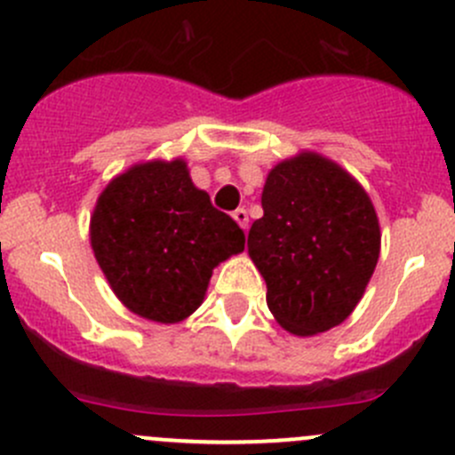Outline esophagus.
<instances>
[{
  "instance_id": "34e87169",
  "label": "esophagus",
  "mask_w": 455,
  "mask_h": 455,
  "mask_svg": "<svg viewBox=\"0 0 455 455\" xmlns=\"http://www.w3.org/2000/svg\"><path fill=\"white\" fill-rule=\"evenodd\" d=\"M233 220H235L237 224H240L242 228H249V213H246V209H237V211H233Z\"/></svg>"
}]
</instances>
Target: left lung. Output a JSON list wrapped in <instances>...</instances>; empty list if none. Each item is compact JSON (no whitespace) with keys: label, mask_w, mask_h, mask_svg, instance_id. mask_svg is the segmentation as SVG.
I'll use <instances>...</instances> for the list:
<instances>
[{"label":"left lung","mask_w":455,"mask_h":455,"mask_svg":"<svg viewBox=\"0 0 455 455\" xmlns=\"http://www.w3.org/2000/svg\"><path fill=\"white\" fill-rule=\"evenodd\" d=\"M261 209L249 231V257L275 321L297 337L343 323L380 253L368 191L334 160L301 151L270 169Z\"/></svg>","instance_id":"left-lung-1"}]
</instances>
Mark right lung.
<instances>
[{
	"label": "right lung",
	"instance_id": "right-lung-1",
	"mask_svg": "<svg viewBox=\"0 0 455 455\" xmlns=\"http://www.w3.org/2000/svg\"><path fill=\"white\" fill-rule=\"evenodd\" d=\"M90 244L130 313L178 323L200 308L215 266L244 251V231L213 209L185 160H147L100 191Z\"/></svg>",
	"mask_w": 455,
	"mask_h": 455
}]
</instances>
